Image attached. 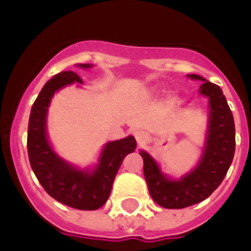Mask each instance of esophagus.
I'll list each match as a JSON object with an SVG mask.
<instances>
[{
  "label": "esophagus",
  "instance_id": "obj_1",
  "mask_svg": "<svg viewBox=\"0 0 251 251\" xmlns=\"http://www.w3.org/2000/svg\"><path fill=\"white\" fill-rule=\"evenodd\" d=\"M134 137H136L137 144H138V145H142V144H145V142L149 140V134H148L147 131H144V130L134 131Z\"/></svg>",
  "mask_w": 251,
  "mask_h": 251
}]
</instances>
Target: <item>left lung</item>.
Wrapping results in <instances>:
<instances>
[{
    "label": "left lung",
    "mask_w": 251,
    "mask_h": 251,
    "mask_svg": "<svg viewBox=\"0 0 251 251\" xmlns=\"http://www.w3.org/2000/svg\"><path fill=\"white\" fill-rule=\"evenodd\" d=\"M204 80L200 94L210 99V124L204 153L198 168L183 179L174 181L164 176L157 164L141 151L144 176L152 199L164 208H185L207 199L225 179L235 152V125L232 113L219 86L199 75H188Z\"/></svg>",
    "instance_id": "left-lung-1"
}]
</instances>
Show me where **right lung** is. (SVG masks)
I'll return each instance as SVG.
<instances>
[{
	"label": "right lung",
	"mask_w": 251,
	"mask_h": 251,
	"mask_svg": "<svg viewBox=\"0 0 251 251\" xmlns=\"http://www.w3.org/2000/svg\"><path fill=\"white\" fill-rule=\"evenodd\" d=\"M87 68L90 64H80ZM74 82L83 83L75 72L63 71L46 83L32 106L28 124V157L36 177L47 194L76 210H98L107 201L115 175L127 153L134 152L136 138L106 144L99 165L93 172L77 171L53 153L46 134V117L52 95Z\"/></svg>",
	"instance_id": "right-lung-1"
}]
</instances>
